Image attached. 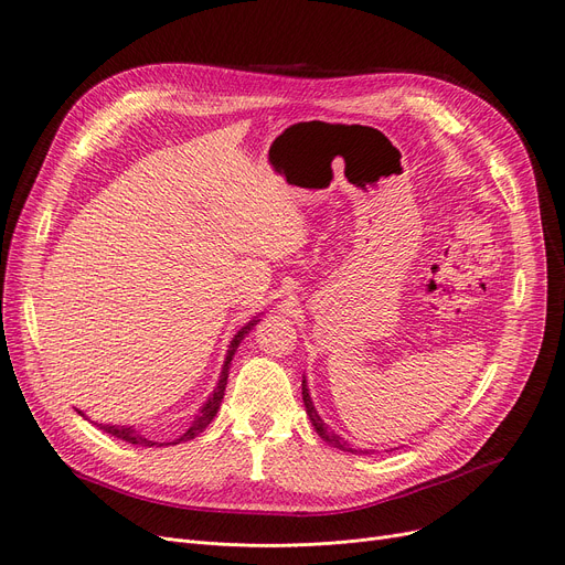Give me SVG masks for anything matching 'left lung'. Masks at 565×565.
I'll return each mask as SVG.
<instances>
[{
	"instance_id": "8db88e82",
	"label": "left lung",
	"mask_w": 565,
	"mask_h": 565,
	"mask_svg": "<svg viewBox=\"0 0 565 565\" xmlns=\"http://www.w3.org/2000/svg\"><path fill=\"white\" fill-rule=\"evenodd\" d=\"M303 405H306V413H308V417H310V422H312V426H315V431L320 434V438L324 440V443H329L331 447H338V449H343V452H354L352 447H348V443L338 436V434H333L331 428L324 424V419L318 415V411H315V405H312V398H310V394H308V387H306V380H303Z\"/></svg>"
}]
</instances>
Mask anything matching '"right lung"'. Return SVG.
Here are the masks:
<instances>
[{"label":"right lung","instance_id":"1","mask_svg":"<svg viewBox=\"0 0 565 565\" xmlns=\"http://www.w3.org/2000/svg\"><path fill=\"white\" fill-rule=\"evenodd\" d=\"M259 320L255 318V320H250L247 322L245 327H241L238 331H236V335L232 338V343H230V350H227V359H224V366H222V373H220V380H217V385H215V390H213V394L209 396V401L204 403V408H201L199 413H196V417H194V422L190 424V428L185 434H180L175 440H171V443H160L157 445L154 440H150V438H146L141 431H137V428L134 426H118V424H97L99 428H104L106 434H110V436H116V438H120V440H125V443H131V445H139V447H162V445H178V443H185V440H192V438H196L201 431H204V428L213 422V417L217 415V411H220V403H222V398H224V387H227V377H230V369H232V359H234V354H236V350H238V345H241V341L243 338L253 331V327L257 324ZM81 413V411H78ZM83 415V413H81ZM85 417V415H83Z\"/></svg>","mask_w":565,"mask_h":565}]
</instances>
